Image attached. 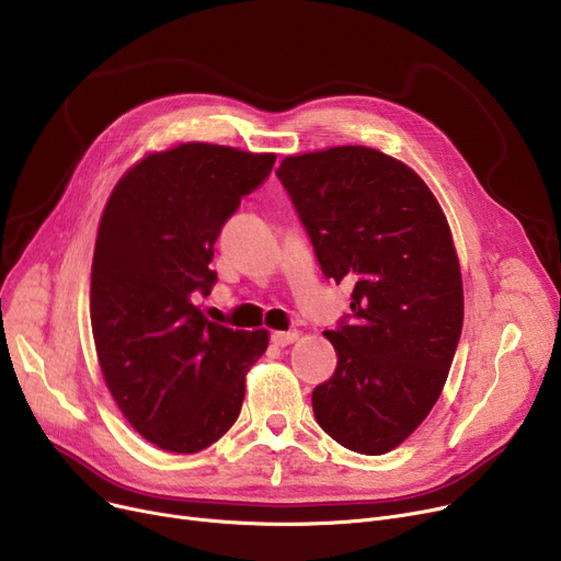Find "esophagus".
<instances>
[{
	"mask_svg": "<svg viewBox=\"0 0 561 561\" xmlns=\"http://www.w3.org/2000/svg\"><path fill=\"white\" fill-rule=\"evenodd\" d=\"M271 341H273L275 345L284 347V345H290L293 341H298V332H296V330H290V332H273V334H271Z\"/></svg>",
	"mask_w": 561,
	"mask_h": 561,
	"instance_id": "esophagus-1",
	"label": "esophagus"
}]
</instances>
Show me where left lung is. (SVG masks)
<instances>
[{
    "instance_id": "obj_1",
    "label": "left lung",
    "mask_w": 561,
    "mask_h": 561,
    "mask_svg": "<svg viewBox=\"0 0 561 561\" xmlns=\"http://www.w3.org/2000/svg\"><path fill=\"white\" fill-rule=\"evenodd\" d=\"M277 176L322 275L355 284L325 332L339 362L311 393L316 421L352 453L385 455L425 421L459 345L450 227L414 170L364 145L286 157Z\"/></svg>"
}]
</instances>
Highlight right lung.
Here are the masks:
<instances>
[{"label": "right lung", "instance_id": "add662e5", "mask_svg": "<svg viewBox=\"0 0 561 561\" xmlns=\"http://www.w3.org/2000/svg\"><path fill=\"white\" fill-rule=\"evenodd\" d=\"M275 165V154L184 142L145 157L113 188L102 214L91 322L102 375L131 427L150 444L193 455L233 425L245 373L268 332L206 320L222 225Z\"/></svg>", "mask_w": 561, "mask_h": 561}]
</instances>
